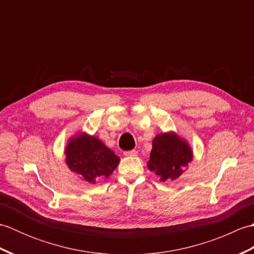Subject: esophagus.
I'll return each mask as SVG.
<instances>
[{
    "instance_id": "obj_1",
    "label": "esophagus",
    "mask_w": 254,
    "mask_h": 254,
    "mask_svg": "<svg viewBox=\"0 0 254 254\" xmlns=\"http://www.w3.org/2000/svg\"><path fill=\"white\" fill-rule=\"evenodd\" d=\"M124 156H127V157H135V156H137V152L135 149L127 150V152H124Z\"/></svg>"
}]
</instances>
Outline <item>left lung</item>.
<instances>
[{
    "label": "left lung",
    "instance_id": "obj_1",
    "mask_svg": "<svg viewBox=\"0 0 254 254\" xmlns=\"http://www.w3.org/2000/svg\"><path fill=\"white\" fill-rule=\"evenodd\" d=\"M192 156L190 146L177 134L163 133L154 138L147 167L161 181L176 180L191 163Z\"/></svg>",
    "mask_w": 254,
    "mask_h": 254
}]
</instances>
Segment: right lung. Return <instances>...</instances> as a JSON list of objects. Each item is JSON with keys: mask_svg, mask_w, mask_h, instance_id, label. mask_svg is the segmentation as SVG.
<instances>
[{"mask_svg": "<svg viewBox=\"0 0 254 254\" xmlns=\"http://www.w3.org/2000/svg\"><path fill=\"white\" fill-rule=\"evenodd\" d=\"M65 155L68 168L89 183L109 177L120 163V158L100 139L86 134L69 141Z\"/></svg>", "mask_w": 254, "mask_h": 254, "instance_id": "right-lung-1", "label": "right lung"}]
</instances>
